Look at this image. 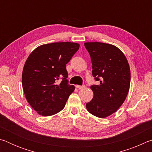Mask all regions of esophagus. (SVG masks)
Segmentation results:
<instances>
[{"label":"esophagus","instance_id":"obj_1","mask_svg":"<svg viewBox=\"0 0 152 152\" xmlns=\"http://www.w3.org/2000/svg\"><path fill=\"white\" fill-rule=\"evenodd\" d=\"M84 86H80V85H76V88H77L78 89H82V88H84Z\"/></svg>","mask_w":152,"mask_h":152}]
</instances>
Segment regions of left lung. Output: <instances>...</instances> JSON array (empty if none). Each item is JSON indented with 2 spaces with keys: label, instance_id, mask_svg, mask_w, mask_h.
<instances>
[{
  "label": "left lung",
  "instance_id": "8db88e82",
  "mask_svg": "<svg viewBox=\"0 0 152 152\" xmlns=\"http://www.w3.org/2000/svg\"><path fill=\"white\" fill-rule=\"evenodd\" d=\"M84 46L91 56L92 76L99 82L91 86L94 97L86 103V109L97 117H107L117 111L127 96L129 66L116 46L101 42H87Z\"/></svg>",
  "mask_w": 152,
  "mask_h": 152
}]
</instances>
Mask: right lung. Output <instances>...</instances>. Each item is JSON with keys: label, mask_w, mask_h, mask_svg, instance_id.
Wrapping results in <instances>:
<instances>
[{"label": "right lung", "mask_w": 152, "mask_h": 152, "mask_svg": "<svg viewBox=\"0 0 152 152\" xmlns=\"http://www.w3.org/2000/svg\"><path fill=\"white\" fill-rule=\"evenodd\" d=\"M79 47L78 43L71 42L42 45L33 50L25 61L23 88L27 101L39 115L51 116L65 107L75 89L68 84L66 64Z\"/></svg>", "instance_id": "add662e5"}]
</instances>
